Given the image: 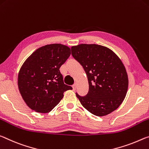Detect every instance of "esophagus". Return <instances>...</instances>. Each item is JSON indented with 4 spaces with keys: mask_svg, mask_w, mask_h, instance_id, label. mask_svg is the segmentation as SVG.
<instances>
[{
    "mask_svg": "<svg viewBox=\"0 0 149 149\" xmlns=\"http://www.w3.org/2000/svg\"><path fill=\"white\" fill-rule=\"evenodd\" d=\"M72 90H73V91H75V90L77 89V84H74V85H72Z\"/></svg>",
    "mask_w": 149,
    "mask_h": 149,
    "instance_id": "esophagus-1",
    "label": "esophagus"
}]
</instances>
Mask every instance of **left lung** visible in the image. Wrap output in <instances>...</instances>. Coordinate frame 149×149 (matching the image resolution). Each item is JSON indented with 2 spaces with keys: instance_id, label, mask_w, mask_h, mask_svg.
<instances>
[{
  "instance_id": "8db88e82",
  "label": "left lung",
  "mask_w": 149,
  "mask_h": 149,
  "mask_svg": "<svg viewBox=\"0 0 149 149\" xmlns=\"http://www.w3.org/2000/svg\"><path fill=\"white\" fill-rule=\"evenodd\" d=\"M71 53L83 67L88 82L86 96L76 93L82 106L96 116L118 109L129 86L126 69L118 56L105 46L84 43L72 46Z\"/></svg>"
}]
</instances>
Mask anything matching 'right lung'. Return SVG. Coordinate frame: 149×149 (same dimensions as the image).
Instances as JSON below:
<instances>
[{"label":"right lung","mask_w":149,"mask_h":149,"mask_svg":"<svg viewBox=\"0 0 149 149\" xmlns=\"http://www.w3.org/2000/svg\"><path fill=\"white\" fill-rule=\"evenodd\" d=\"M70 54L61 43L46 45L26 58L19 70L18 89L27 106L38 113H49L72 87L63 82L59 68Z\"/></svg>","instance_id":"1"}]
</instances>
